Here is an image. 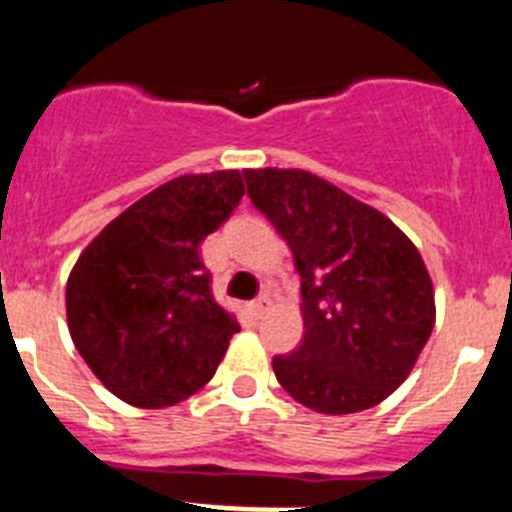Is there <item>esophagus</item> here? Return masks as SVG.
<instances>
[{"label": "esophagus", "instance_id": "esophagus-1", "mask_svg": "<svg viewBox=\"0 0 512 512\" xmlns=\"http://www.w3.org/2000/svg\"><path fill=\"white\" fill-rule=\"evenodd\" d=\"M269 305H271V302H269V297H266V295H261L259 300H253L251 305H248V310H251V315H253V318H264V312L269 310Z\"/></svg>", "mask_w": 512, "mask_h": 512}]
</instances>
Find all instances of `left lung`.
Instances as JSON below:
<instances>
[{
    "label": "left lung",
    "instance_id": "8db88e82",
    "mask_svg": "<svg viewBox=\"0 0 512 512\" xmlns=\"http://www.w3.org/2000/svg\"><path fill=\"white\" fill-rule=\"evenodd\" d=\"M253 207L287 241L302 292L300 346L274 374L305 408H374L413 369L436 323L418 248L374 207L297 169L243 171Z\"/></svg>",
    "mask_w": 512,
    "mask_h": 512
}]
</instances>
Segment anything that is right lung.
<instances>
[{
	"instance_id": "add662e5",
	"label": "right lung",
	"mask_w": 512,
	"mask_h": 512,
	"mask_svg": "<svg viewBox=\"0 0 512 512\" xmlns=\"http://www.w3.org/2000/svg\"><path fill=\"white\" fill-rule=\"evenodd\" d=\"M238 171L187 174L115 217L66 284L76 351L135 408H169L205 387L238 323L212 297L200 243L243 197Z\"/></svg>"
}]
</instances>
